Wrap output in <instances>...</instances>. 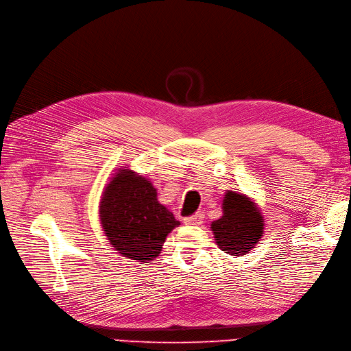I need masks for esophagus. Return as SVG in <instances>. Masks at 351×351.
Here are the masks:
<instances>
[{"mask_svg": "<svg viewBox=\"0 0 351 351\" xmlns=\"http://www.w3.org/2000/svg\"><path fill=\"white\" fill-rule=\"evenodd\" d=\"M183 222L186 225H199L202 222V215L201 213H197L193 216H189V217H184Z\"/></svg>", "mask_w": 351, "mask_h": 351, "instance_id": "obj_1", "label": "esophagus"}]
</instances>
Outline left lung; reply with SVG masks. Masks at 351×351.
Returning <instances> with one entry per match:
<instances>
[{"label": "left lung", "mask_w": 351, "mask_h": 351, "mask_svg": "<svg viewBox=\"0 0 351 351\" xmlns=\"http://www.w3.org/2000/svg\"><path fill=\"white\" fill-rule=\"evenodd\" d=\"M216 245L230 255L243 256L264 234V219L256 202L245 193L227 191L222 201V216L210 225Z\"/></svg>", "instance_id": "left-lung-1"}]
</instances>
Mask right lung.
<instances>
[{
	"label": "right lung",
	"instance_id": "1",
	"mask_svg": "<svg viewBox=\"0 0 351 351\" xmlns=\"http://www.w3.org/2000/svg\"><path fill=\"white\" fill-rule=\"evenodd\" d=\"M100 223L120 255L149 263L162 251L165 239L180 222L158 201L149 178L121 167L100 197Z\"/></svg>",
	"mask_w": 351,
	"mask_h": 351
}]
</instances>
